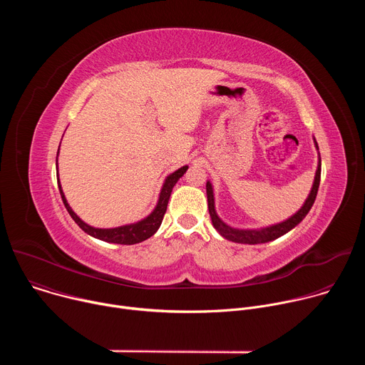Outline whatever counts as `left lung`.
I'll use <instances>...</instances> for the list:
<instances>
[{"label":"left lung","instance_id":"left-lung-1","mask_svg":"<svg viewBox=\"0 0 365 365\" xmlns=\"http://www.w3.org/2000/svg\"><path fill=\"white\" fill-rule=\"evenodd\" d=\"M315 141V147L317 150H319L317 140ZM319 182H321V158L318 162V169L315 173V180L314 185H312L310 193L307 196V199L304 200L303 206L300 210L292 215L290 218H287L283 222L266 227V228H258V230H240V228H232L228 224H225L217 214L215 211V197H214V189L211 182H206V196H207V210H210V215L212 220V225L215 227V230L227 240L232 241V242H240V244H262V242H269L273 241L282 235H284L286 232H289L290 230H293L297 224L302 222V220L307 215V212L310 211L312 205H314L317 195H318V189H319Z\"/></svg>","mask_w":365,"mask_h":365}]
</instances>
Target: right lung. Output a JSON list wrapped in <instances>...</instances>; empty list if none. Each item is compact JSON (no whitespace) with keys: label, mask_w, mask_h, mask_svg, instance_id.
Here are the masks:
<instances>
[{"label":"right lung","mask_w":365,"mask_h":365,"mask_svg":"<svg viewBox=\"0 0 365 365\" xmlns=\"http://www.w3.org/2000/svg\"><path fill=\"white\" fill-rule=\"evenodd\" d=\"M61 147V145H59ZM58 155H59V148H58ZM58 162V160H56ZM58 165V163H56ZM187 170V166H183L180 169H178L176 172L170 173L166 179L165 183L162 186L160 195H159V200L158 205L154 206V210L150 215H147L144 220L134 222V224H128V225H121L117 228H95L88 225L86 222H83L73 211L72 207L69 206L65 193L62 190V185L59 180V173H58V186H59V192L62 196V200L66 206V210L69 212V215L72 217V220L79 225V228H82V231H85L88 235L102 240L106 242H114V244H124V245H131V244H137L141 242L147 238H150L151 235H154L158 232V230L162 225L163 217L166 214L168 210V203L170 199V193L173 190V186L178 183V180L185 175V172Z\"/></svg>","instance_id":"right-lung-1"}]
</instances>
